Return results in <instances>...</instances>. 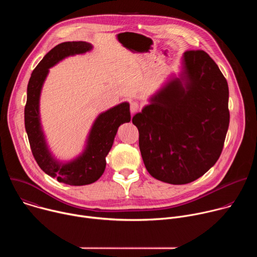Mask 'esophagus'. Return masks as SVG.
<instances>
[{"mask_svg":"<svg viewBox=\"0 0 257 257\" xmlns=\"http://www.w3.org/2000/svg\"><path fill=\"white\" fill-rule=\"evenodd\" d=\"M139 108H140V105H139V103L137 101H132L130 103V112H131V114L137 113L139 111Z\"/></svg>","mask_w":257,"mask_h":257,"instance_id":"34e87169","label":"esophagus"}]
</instances>
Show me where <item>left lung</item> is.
<instances>
[{
  "instance_id": "left-lung-1",
  "label": "left lung",
  "mask_w": 257,
  "mask_h": 257,
  "mask_svg": "<svg viewBox=\"0 0 257 257\" xmlns=\"http://www.w3.org/2000/svg\"><path fill=\"white\" fill-rule=\"evenodd\" d=\"M228 82L202 50L186 51L180 77L171 79L136 114L139 149L148 172L181 185L218 160L230 123Z\"/></svg>"
}]
</instances>
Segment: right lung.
I'll return each instance as SVG.
<instances>
[{
	"label": "right lung",
	"mask_w": 257,
	"mask_h": 257,
	"mask_svg": "<svg viewBox=\"0 0 257 257\" xmlns=\"http://www.w3.org/2000/svg\"><path fill=\"white\" fill-rule=\"evenodd\" d=\"M91 48V45L85 42H66L52 49L32 72L24 108L25 129L36 163L52 178L73 186L91 184L100 178L105 169V157L112 148L118 128L131 119L129 103L122 102L97 117L91 128L86 149L78 159L62 165L51 156L40 123L39 103L43 83L49 68L65 57L85 53Z\"/></svg>",
	"instance_id": "1"
}]
</instances>
